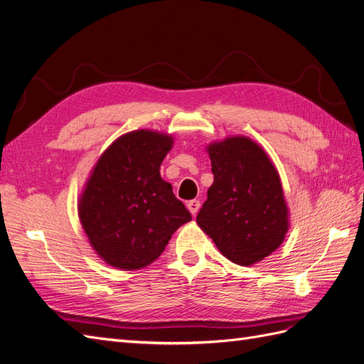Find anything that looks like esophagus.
<instances>
[{"instance_id": "obj_1", "label": "esophagus", "mask_w": 364, "mask_h": 364, "mask_svg": "<svg viewBox=\"0 0 364 364\" xmlns=\"http://www.w3.org/2000/svg\"><path fill=\"white\" fill-rule=\"evenodd\" d=\"M186 208L190 209V213L193 215H196L197 211H199V208H200V202L199 200H190L188 203H186Z\"/></svg>"}]
</instances>
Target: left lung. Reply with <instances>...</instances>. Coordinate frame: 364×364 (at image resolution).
<instances>
[{"label":"left lung","instance_id":"8db88e82","mask_svg":"<svg viewBox=\"0 0 364 364\" xmlns=\"http://www.w3.org/2000/svg\"><path fill=\"white\" fill-rule=\"evenodd\" d=\"M214 182L197 225L238 266H252L277 250L289 230V208L278 170L247 136L208 146Z\"/></svg>","mask_w":364,"mask_h":364}]
</instances>
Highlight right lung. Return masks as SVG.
<instances>
[{
    "label": "right lung",
    "mask_w": 364,
    "mask_h": 364,
    "mask_svg": "<svg viewBox=\"0 0 364 364\" xmlns=\"http://www.w3.org/2000/svg\"><path fill=\"white\" fill-rule=\"evenodd\" d=\"M173 138L153 130L119 136L97 161L79 200L85 234L109 266L136 270L159 258L191 214L159 167Z\"/></svg>",
    "instance_id": "right-lung-1"
}]
</instances>
